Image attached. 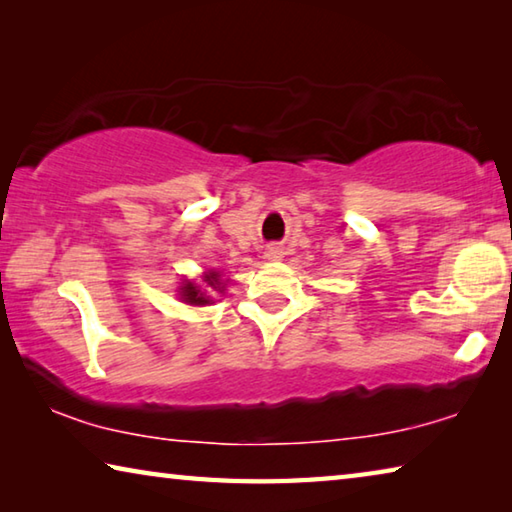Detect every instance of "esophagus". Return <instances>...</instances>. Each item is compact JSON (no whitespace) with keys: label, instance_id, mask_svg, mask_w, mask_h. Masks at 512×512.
I'll use <instances>...</instances> for the list:
<instances>
[{"label":"esophagus","instance_id":"obj_1","mask_svg":"<svg viewBox=\"0 0 512 512\" xmlns=\"http://www.w3.org/2000/svg\"><path fill=\"white\" fill-rule=\"evenodd\" d=\"M265 258H267V261H281L283 249L279 245H270V247H267V251H265Z\"/></svg>","mask_w":512,"mask_h":512}]
</instances>
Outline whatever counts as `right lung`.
<instances>
[{
  "instance_id": "1",
  "label": "right lung",
  "mask_w": 512,
  "mask_h": 512,
  "mask_svg": "<svg viewBox=\"0 0 512 512\" xmlns=\"http://www.w3.org/2000/svg\"><path fill=\"white\" fill-rule=\"evenodd\" d=\"M204 283L209 285V288L215 290V292H222L224 290L222 274L220 272H206L204 274ZM179 297H182L184 303H191V306H206V303L213 301L209 294L202 292L200 285H195L191 281H184L182 285H179Z\"/></svg>"
}]
</instances>
